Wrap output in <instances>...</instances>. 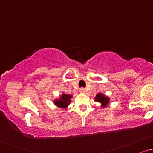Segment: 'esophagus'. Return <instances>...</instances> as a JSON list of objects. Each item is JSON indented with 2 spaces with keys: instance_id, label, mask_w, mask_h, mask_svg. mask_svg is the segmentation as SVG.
Masks as SVG:
<instances>
[{
  "instance_id": "34e87169",
  "label": "esophagus",
  "mask_w": 153,
  "mask_h": 153,
  "mask_svg": "<svg viewBox=\"0 0 153 153\" xmlns=\"http://www.w3.org/2000/svg\"><path fill=\"white\" fill-rule=\"evenodd\" d=\"M80 93H82V94H84V93L85 92V89L84 88H80Z\"/></svg>"
}]
</instances>
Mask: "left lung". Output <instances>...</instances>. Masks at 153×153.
I'll return each instance as SVG.
<instances>
[{"mask_svg": "<svg viewBox=\"0 0 153 153\" xmlns=\"http://www.w3.org/2000/svg\"><path fill=\"white\" fill-rule=\"evenodd\" d=\"M95 101L101 103V107L104 108V107H106L107 104L109 102V99L102 94H98L95 98Z\"/></svg>", "mask_w": 153, "mask_h": 153, "instance_id": "left-lung-1", "label": "left lung"}]
</instances>
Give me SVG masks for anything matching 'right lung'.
<instances>
[{"label": "right lung", "instance_id": "obj_1", "mask_svg": "<svg viewBox=\"0 0 153 153\" xmlns=\"http://www.w3.org/2000/svg\"><path fill=\"white\" fill-rule=\"evenodd\" d=\"M71 95L63 94L62 96L60 97V99H56L54 101V104L57 106L59 107V108H65L70 104V103H71Z\"/></svg>", "mask_w": 153, "mask_h": 153}]
</instances>
